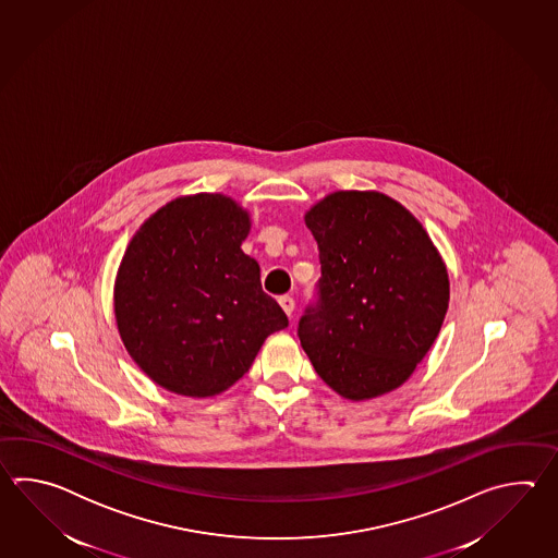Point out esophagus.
Listing matches in <instances>:
<instances>
[{"label": "esophagus", "instance_id": "1", "mask_svg": "<svg viewBox=\"0 0 558 558\" xmlns=\"http://www.w3.org/2000/svg\"><path fill=\"white\" fill-rule=\"evenodd\" d=\"M279 305H281L284 313L291 317V315H293V311H295V299L291 295H281L279 296Z\"/></svg>", "mask_w": 558, "mask_h": 558}]
</instances>
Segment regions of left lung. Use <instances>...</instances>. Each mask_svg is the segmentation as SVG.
I'll return each mask as SVG.
<instances>
[{"instance_id":"obj_1","label":"left lung","mask_w":558,"mask_h":558,"mask_svg":"<svg viewBox=\"0 0 558 558\" xmlns=\"http://www.w3.org/2000/svg\"><path fill=\"white\" fill-rule=\"evenodd\" d=\"M320 279L296 335L332 391L363 401L411 377L449 307V275L423 226L375 191H339L305 215Z\"/></svg>"}]
</instances>
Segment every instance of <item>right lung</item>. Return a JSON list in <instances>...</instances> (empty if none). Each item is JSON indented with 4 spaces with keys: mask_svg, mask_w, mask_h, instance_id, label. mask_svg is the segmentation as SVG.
Listing matches in <instances>:
<instances>
[{
    "mask_svg": "<svg viewBox=\"0 0 558 558\" xmlns=\"http://www.w3.org/2000/svg\"><path fill=\"white\" fill-rule=\"evenodd\" d=\"M250 217L223 195L181 197L151 215L123 255L116 283L119 335L163 389L226 391L263 341L289 319L241 251Z\"/></svg>",
    "mask_w": 558,
    "mask_h": 558,
    "instance_id": "right-lung-1",
    "label": "right lung"
}]
</instances>
